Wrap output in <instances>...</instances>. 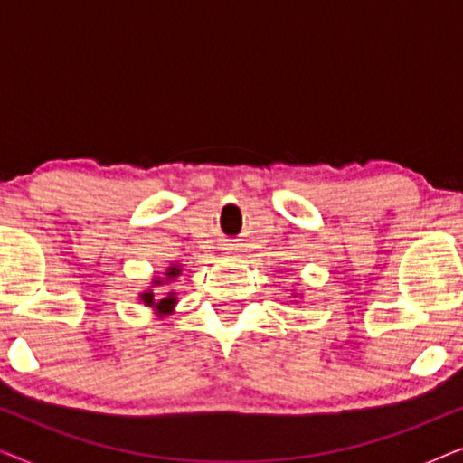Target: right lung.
Here are the masks:
<instances>
[{
  "mask_svg": "<svg viewBox=\"0 0 463 463\" xmlns=\"http://www.w3.org/2000/svg\"><path fill=\"white\" fill-rule=\"evenodd\" d=\"M179 274H181L179 265H170V268L166 269V282L173 280V278H176ZM160 284H164V280H160V278H156L154 287H160ZM141 301L147 307H154L157 314H170V312H173L175 303H176V295L175 293H168L166 297H164V299H157V297L151 293V290H145V293H141Z\"/></svg>",
  "mask_w": 463,
  "mask_h": 463,
  "instance_id": "right-lung-1",
  "label": "right lung"
}]
</instances>
